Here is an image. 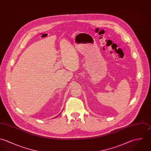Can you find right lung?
<instances>
[{
    "instance_id": "add662e5",
    "label": "right lung",
    "mask_w": 151,
    "mask_h": 151,
    "mask_svg": "<svg viewBox=\"0 0 151 151\" xmlns=\"http://www.w3.org/2000/svg\"><path fill=\"white\" fill-rule=\"evenodd\" d=\"M58 116H57V117H54V118H56V117H58Z\"/></svg>"
}]
</instances>
